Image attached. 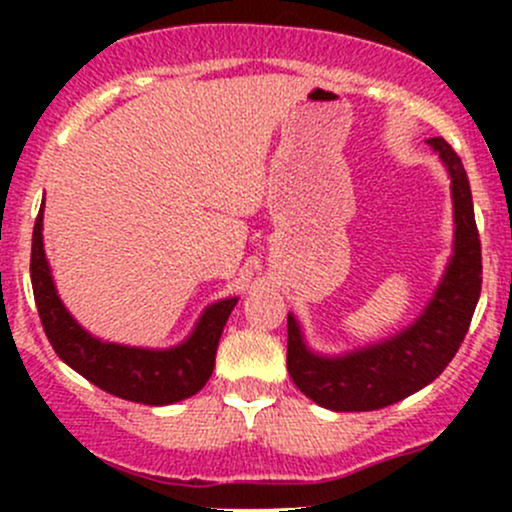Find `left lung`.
<instances>
[{
	"label": "left lung",
	"mask_w": 512,
	"mask_h": 512,
	"mask_svg": "<svg viewBox=\"0 0 512 512\" xmlns=\"http://www.w3.org/2000/svg\"><path fill=\"white\" fill-rule=\"evenodd\" d=\"M452 178L455 257L426 313L397 337L344 358H322L305 349L289 315L286 368L305 397L334 411H373L414 395L443 373L460 349L481 293V243L472 190L460 156L443 137L428 139Z\"/></svg>",
	"instance_id": "obj_1"
}]
</instances>
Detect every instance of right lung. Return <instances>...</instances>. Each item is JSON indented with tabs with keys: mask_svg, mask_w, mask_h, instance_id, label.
I'll return each instance as SVG.
<instances>
[{
	"mask_svg": "<svg viewBox=\"0 0 512 512\" xmlns=\"http://www.w3.org/2000/svg\"><path fill=\"white\" fill-rule=\"evenodd\" d=\"M31 284L40 322L55 354L110 395L129 399V402L151 404V407L180 402L207 385L214 370L223 325L238 301V298H228V301L211 305L192 337L170 351L98 342L76 325L74 317L64 310L62 301L57 298L43 250V207L33 226Z\"/></svg>",
	"mask_w": 512,
	"mask_h": 512,
	"instance_id": "right-lung-1",
	"label": "right lung"
}]
</instances>
